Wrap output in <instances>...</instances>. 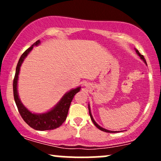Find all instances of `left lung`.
Segmentation results:
<instances>
[{"label":"left lung","instance_id":"left-lung-1","mask_svg":"<svg viewBox=\"0 0 161 161\" xmlns=\"http://www.w3.org/2000/svg\"><path fill=\"white\" fill-rule=\"evenodd\" d=\"M135 51H136V53H137V54L138 55V56L140 57V58H141V60H143V62L145 63V64H146V65H147V63H146V60H145V57H144V56L143 55H142V54H140V53H139V51H138L137 49H135ZM88 112H89V115H90V117H91V119H92V121L93 122V123L94 124H95V125L96 127H97V129H99L100 130H101V131H103V132H110V133H115V132H119V131H110V130H108V129H104V128H103V127H101V126H100V125L97 124V123H96L95 122V119H94V118H93V116H92V112H91V108H90V104H88Z\"/></svg>","mask_w":161,"mask_h":161}]
</instances>
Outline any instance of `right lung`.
<instances>
[{"label":"right lung","mask_w":161,"mask_h":161,"mask_svg":"<svg viewBox=\"0 0 161 161\" xmlns=\"http://www.w3.org/2000/svg\"><path fill=\"white\" fill-rule=\"evenodd\" d=\"M40 43V40L37 41L36 43H34L30 47H29L20 57L16 68V74L14 79L13 88H14V96L16 107H17L18 110L24 121L29 126L36 130L45 131L58 128L66 120L72 100L75 94L80 91L81 86L73 88L64 94V95L58 101V103L55 104V106H53L51 110H47V112L42 113V114L32 113L26 107L24 106L19 98V93H18V79H19L20 67L28 54L33 49V47L39 45Z\"/></svg>","instance_id":"1"}]
</instances>
